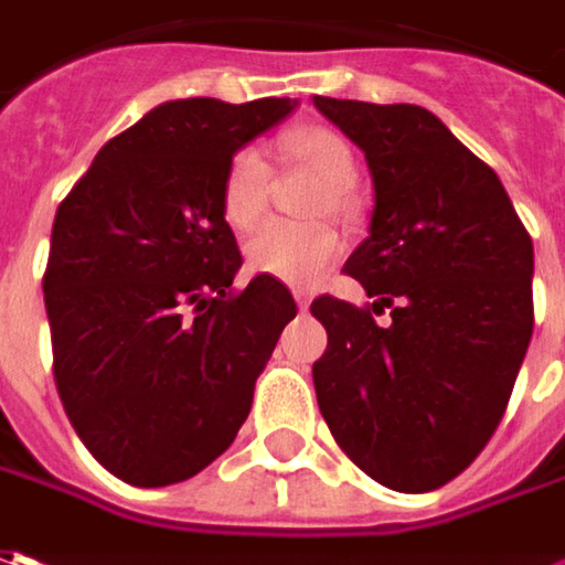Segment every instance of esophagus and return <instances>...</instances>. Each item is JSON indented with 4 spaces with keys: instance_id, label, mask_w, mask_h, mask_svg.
I'll list each match as a JSON object with an SVG mask.
<instances>
[{
    "instance_id": "esophagus-1",
    "label": "esophagus",
    "mask_w": 565,
    "mask_h": 565,
    "mask_svg": "<svg viewBox=\"0 0 565 565\" xmlns=\"http://www.w3.org/2000/svg\"><path fill=\"white\" fill-rule=\"evenodd\" d=\"M292 295H295V305H298L301 311H305V308L311 305V292H305V289H295Z\"/></svg>"
}]
</instances>
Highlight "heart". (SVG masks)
Instances as JSON below:
<instances>
[{
  "mask_svg": "<svg viewBox=\"0 0 565 565\" xmlns=\"http://www.w3.org/2000/svg\"><path fill=\"white\" fill-rule=\"evenodd\" d=\"M276 150L282 160L295 166L311 169L323 182L315 201V213H333V216H352L355 213V198H352V182H355V150L333 128L323 125H305L286 131ZM270 194V166L254 150L242 147L226 166L223 175V213L228 226L250 228ZM342 242L339 232L330 223H282L273 220L264 223L245 245L248 267L260 276L282 279L289 286H315L323 273L337 264Z\"/></svg>",
  "mask_w": 565,
  "mask_h": 565,
  "instance_id": "b5f03b06",
  "label": "heart"
}]
</instances>
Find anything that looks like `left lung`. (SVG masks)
<instances>
[{"label":"left lung","mask_w":565,"mask_h":565,"mask_svg":"<svg viewBox=\"0 0 565 565\" xmlns=\"http://www.w3.org/2000/svg\"><path fill=\"white\" fill-rule=\"evenodd\" d=\"M364 153L367 238L345 260L374 313L320 295L317 405L337 444L383 488H444L488 446L534 327V248L503 182L434 113L315 97Z\"/></svg>","instance_id":"8db88e82"}]
</instances>
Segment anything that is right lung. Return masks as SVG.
<instances>
[{"instance_id": "add662e5", "label": "right lung", "mask_w": 565, "mask_h": 565, "mask_svg": "<svg viewBox=\"0 0 565 565\" xmlns=\"http://www.w3.org/2000/svg\"><path fill=\"white\" fill-rule=\"evenodd\" d=\"M298 99H169L106 143L58 204L43 276L55 386L99 466L166 488L223 456L295 317L292 292L232 279L228 160Z\"/></svg>"}]
</instances>
